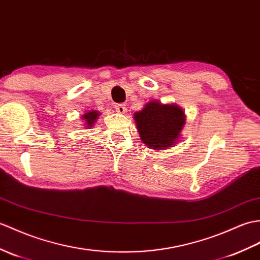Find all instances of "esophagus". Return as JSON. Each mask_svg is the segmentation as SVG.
<instances>
[{
    "instance_id": "1",
    "label": "esophagus",
    "mask_w": 260,
    "mask_h": 260,
    "mask_svg": "<svg viewBox=\"0 0 260 260\" xmlns=\"http://www.w3.org/2000/svg\"><path fill=\"white\" fill-rule=\"evenodd\" d=\"M115 110L119 113V114H125L126 111H127V107H126L125 104H117L115 106Z\"/></svg>"
}]
</instances>
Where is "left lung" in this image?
<instances>
[{
  "label": "left lung",
  "instance_id": "obj_1",
  "mask_svg": "<svg viewBox=\"0 0 260 260\" xmlns=\"http://www.w3.org/2000/svg\"><path fill=\"white\" fill-rule=\"evenodd\" d=\"M136 127L142 142L150 149H168L182 140L186 124L183 108L175 103L162 104L149 101L141 111L134 113Z\"/></svg>",
  "mask_w": 260,
  "mask_h": 260
}]
</instances>
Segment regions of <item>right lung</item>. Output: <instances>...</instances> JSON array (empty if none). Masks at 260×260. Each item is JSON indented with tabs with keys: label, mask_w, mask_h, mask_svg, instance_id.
<instances>
[{
	"label": "right lung",
	"mask_w": 260,
	"mask_h": 260,
	"mask_svg": "<svg viewBox=\"0 0 260 260\" xmlns=\"http://www.w3.org/2000/svg\"><path fill=\"white\" fill-rule=\"evenodd\" d=\"M100 115H101V113L99 111H96V110L88 111L85 114H83L82 118H83L84 127H87V129L90 128V127H93Z\"/></svg>",
	"instance_id": "right-lung-1"
}]
</instances>
